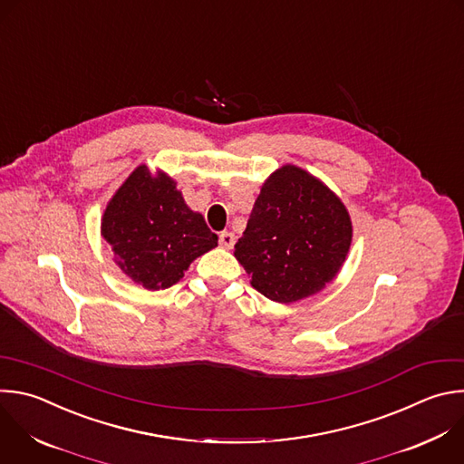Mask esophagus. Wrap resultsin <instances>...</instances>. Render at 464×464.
<instances>
[{
  "instance_id": "34e87169",
  "label": "esophagus",
  "mask_w": 464,
  "mask_h": 464,
  "mask_svg": "<svg viewBox=\"0 0 464 464\" xmlns=\"http://www.w3.org/2000/svg\"><path fill=\"white\" fill-rule=\"evenodd\" d=\"M220 246L226 249H231L235 246V235L231 231L220 233Z\"/></svg>"
}]
</instances>
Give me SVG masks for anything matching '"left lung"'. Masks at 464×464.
Here are the masks:
<instances>
[{"label": "left lung", "mask_w": 464, "mask_h": 464, "mask_svg": "<svg viewBox=\"0 0 464 464\" xmlns=\"http://www.w3.org/2000/svg\"><path fill=\"white\" fill-rule=\"evenodd\" d=\"M352 237L343 200L312 173L285 164L262 184L235 258L258 293L291 304L321 293L337 276Z\"/></svg>", "instance_id": "left-lung-1"}]
</instances>
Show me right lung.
Wrapping results in <instances>:
<instances>
[{"label":"right lung","mask_w":464,"mask_h":464,"mask_svg":"<svg viewBox=\"0 0 464 464\" xmlns=\"http://www.w3.org/2000/svg\"><path fill=\"white\" fill-rule=\"evenodd\" d=\"M100 231L114 264L150 291L177 284L189 264L218 242L204 217L186 204L177 182L162 169L150 173L145 164L107 202Z\"/></svg>","instance_id":"add662e5"}]
</instances>
